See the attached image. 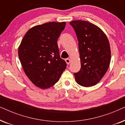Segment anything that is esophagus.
<instances>
[{
	"label": "esophagus",
	"instance_id": "34e87169",
	"mask_svg": "<svg viewBox=\"0 0 125 125\" xmlns=\"http://www.w3.org/2000/svg\"><path fill=\"white\" fill-rule=\"evenodd\" d=\"M65 61H66V64H69L70 62H71V60H70L69 59H65Z\"/></svg>",
	"mask_w": 125,
	"mask_h": 125
}]
</instances>
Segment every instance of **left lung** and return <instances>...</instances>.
I'll return each mask as SVG.
<instances>
[{
  "label": "left lung",
  "mask_w": 125,
  "mask_h": 125,
  "mask_svg": "<svg viewBox=\"0 0 125 125\" xmlns=\"http://www.w3.org/2000/svg\"><path fill=\"white\" fill-rule=\"evenodd\" d=\"M78 41L81 69L74 73L78 84L84 87L96 85L110 65L111 51L109 40L103 31L84 20L70 22Z\"/></svg>",
  "instance_id": "8db88e82"
}]
</instances>
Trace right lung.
Here are the masks:
<instances>
[{"instance_id":"1","label":"right lung","mask_w":125,"mask_h":125,"mask_svg":"<svg viewBox=\"0 0 125 125\" xmlns=\"http://www.w3.org/2000/svg\"><path fill=\"white\" fill-rule=\"evenodd\" d=\"M66 22H48L30 28L22 39L18 55L25 74L35 86L45 89L59 81L66 68L59 55L57 39Z\"/></svg>"}]
</instances>
